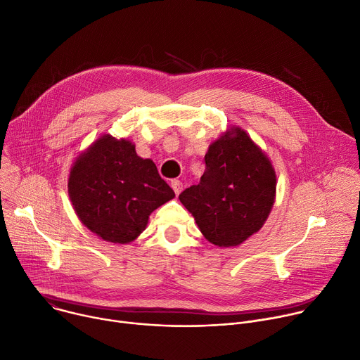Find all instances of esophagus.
Returning a JSON list of instances; mask_svg holds the SVG:
<instances>
[{"label": "esophagus", "mask_w": 360, "mask_h": 360, "mask_svg": "<svg viewBox=\"0 0 360 360\" xmlns=\"http://www.w3.org/2000/svg\"><path fill=\"white\" fill-rule=\"evenodd\" d=\"M171 186H172V189H174V192H175L176 195L181 193V191H182V182H181V181H178V179L171 181Z\"/></svg>", "instance_id": "esophagus-1"}]
</instances>
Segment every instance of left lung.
<instances>
[{
	"mask_svg": "<svg viewBox=\"0 0 360 360\" xmlns=\"http://www.w3.org/2000/svg\"><path fill=\"white\" fill-rule=\"evenodd\" d=\"M205 172L179 200L211 243L238 246L268 219L276 193V174L250 136L232 127L210 145Z\"/></svg>",
	"mask_w": 360,
	"mask_h": 360,
	"instance_id": "8db88e82",
	"label": "left lung"
}]
</instances>
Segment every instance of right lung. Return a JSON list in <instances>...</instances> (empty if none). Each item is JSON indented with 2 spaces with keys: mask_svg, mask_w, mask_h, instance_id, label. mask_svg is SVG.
Segmentation results:
<instances>
[{
  "mask_svg": "<svg viewBox=\"0 0 360 360\" xmlns=\"http://www.w3.org/2000/svg\"><path fill=\"white\" fill-rule=\"evenodd\" d=\"M68 193L79 221L96 236L129 243L146 228L149 215L175 198L157 165L136 155L135 145L108 134L75 160Z\"/></svg>",
  "mask_w": 360,
  "mask_h": 360,
  "instance_id": "1",
  "label": "right lung"
}]
</instances>
